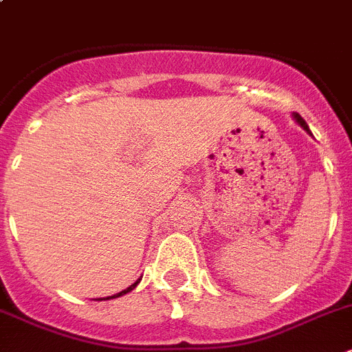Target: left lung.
Here are the masks:
<instances>
[{
    "mask_svg": "<svg viewBox=\"0 0 352 352\" xmlns=\"http://www.w3.org/2000/svg\"><path fill=\"white\" fill-rule=\"evenodd\" d=\"M294 116H295V120L298 121V124H300V126L304 128V130H307V131H309V126H307V123H305V121H304V118H302L300 114H294Z\"/></svg>",
    "mask_w": 352,
    "mask_h": 352,
    "instance_id": "obj_1",
    "label": "left lung"
}]
</instances>
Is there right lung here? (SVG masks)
Returning a JSON list of instances; mask_svg holds the SVG:
<instances>
[{
    "label": "right lung",
    "mask_w": 352,
    "mask_h": 352,
    "mask_svg": "<svg viewBox=\"0 0 352 352\" xmlns=\"http://www.w3.org/2000/svg\"><path fill=\"white\" fill-rule=\"evenodd\" d=\"M137 285H139V281H135V283H133V285H130V287H128V288H126V290L120 292V294L113 295V297H106V298H104V300H107V298H116V297H121V295H124V294H128V292H131V290H133V288H135V287H137Z\"/></svg>",
    "instance_id": "add662e5"
}]
</instances>
